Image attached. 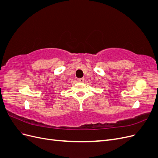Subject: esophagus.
Masks as SVG:
<instances>
[{"label":"esophagus","mask_w":158,"mask_h":158,"mask_svg":"<svg viewBox=\"0 0 158 158\" xmlns=\"http://www.w3.org/2000/svg\"><path fill=\"white\" fill-rule=\"evenodd\" d=\"M78 81L79 82H84V78H78Z\"/></svg>","instance_id":"obj_1"}]
</instances>
